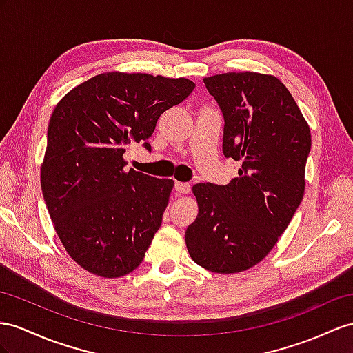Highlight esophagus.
Wrapping results in <instances>:
<instances>
[{
  "label": "esophagus",
  "instance_id": "obj_1",
  "mask_svg": "<svg viewBox=\"0 0 353 353\" xmlns=\"http://www.w3.org/2000/svg\"><path fill=\"white\" fill-rule=\"evenodd\" d=\"M174 189H176V192H177V194H189V191H191V186H189L188 183L176 182Z\"/></svg>",
  "mask_w": 353,
  "mask_h": 353
}]
</instances>
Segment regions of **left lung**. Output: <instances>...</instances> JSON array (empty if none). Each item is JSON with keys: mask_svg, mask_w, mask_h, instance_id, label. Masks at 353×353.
Listing matches in <instances>:
<instances>
[{"mask_svg": "<svg viewBox=\"0 0 353 353\" xmlns=\"http://www.w3.org/2000/svg\"><path fill=\"white\" fill-rule=\"evenodd\" d=\"M204 83L223 114V155L241 167L228 185L192 188L198 216L186 230V248L205 270L240 273L270 254L300 205L312 135L274 76L223 73Z\"/></svg>", "mask_w": 353, "mask_h": 353, "instance_id": "8db88e82", "label": "left lung"}]
</instances>
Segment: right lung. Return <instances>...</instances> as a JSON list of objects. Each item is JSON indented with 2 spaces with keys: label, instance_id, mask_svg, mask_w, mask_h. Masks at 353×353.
<instances>
[{
  "label": "right lung",
  "instance_id": "right-lung-1",
  "mask_svg": "<svg viewBox=\"0 0 353 353\" xmlns=\"http://www.w3.org/2000/svg\"><path fill=\"white\" fill-rule=\"evenodd\" d=\"M189 79L103 73L61 99L48 128L41 191L67 254L89 273L122 277L137 268L159 230L174 182L125 171L128 144L192 92Z\"/></svg>",
  "mask_w": 353,
  "mask_h": 353
}]
</instances>
